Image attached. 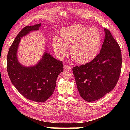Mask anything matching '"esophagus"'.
I'll list each match as a JSON object with an SVG mask.
<instances>
[{
  "instance_id": "1",
  "label": "esophagus",
  "mask_w": 130,
  "mask_h": 130,
  "mask_svg": "<svg viewBox=\"0 0 130 130\" xmlns=\"http://www.w3.org/2000/svg\"><path fill=\"white\" fill-rule=\"evenodd\" d=\"M63 68H64V69H65V70H69L71 69V67L67 65H64V66H63Z\"/></svg>"
}]
</instances>
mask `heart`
<instances>
[{
    "instance_id": "b5f03b06",
    "label": "heart",
    "mask_w": 130,
    "mask_h": 130,
    "mask_svg": "<svg viewBox=\"0 0 130 130\" xmlns=\"http://www.w3.org/2000/svg\"><path fill=\"white\" fill-rule=\"evenodd\" d=\"M102 43L100 31L80 24L65 27L61 30V37L54 36L52 46L57 56L63 59L67 54V48L76 62L86 63L93 60L99 53Z\"/></svg>"
}]
</instances>
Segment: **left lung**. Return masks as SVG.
<instances>
[{"label": "left lung", "instance_id": "1", "mask_svg": "<svg viewBox=\"0 0 130 130\" xmlns=\"http://www.w3.org/2000/svg\"><path fill=\"white\" fill-rule=\"evenodd\" d=\"M104 30L105 38L100 53L91 62L72 69L79 93L88 102L99 100L111 92L121 72L119 45L108 30Z\"/></svg>", "mask_w": 130, "mask_h": 130}]
</instances>
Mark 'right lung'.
<instances>
[{"label":"right lung","instance_id":"1","mask_svg":"<svg viewBox=\"0 0 130 130\" xmlns=\"http://www.w3.org/2000/svg\"><path fill=\"white\" fill-rule=\"evenodd\" d=\"M41 26H27L19 32L8 50L7 61L8 76L14 86L27 99L37 102H45L52 95L58 74L63 70L62 61L54 58L47 50L36 65L25 67L19 63L17 52L21 38L38 30Z\"/></svg>","mask_w":130,"mask_h":130}]
</instances>
